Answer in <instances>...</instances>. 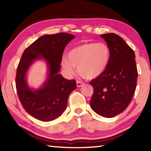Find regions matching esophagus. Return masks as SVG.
<instances>
[{
  "label": "esophagus",
  "instance_id": "1",
  "mask_svg": "<svg viewBox=\"0 0 151 151\" xmlns=\"http://www.w3.org/2000/svg\"><path fill=\"white\" fill-rule=\"evenodd\" d=\"M83 85H84V83L79 82V81H76V86H77V87L80 88V87H81V86H82Z\"/></svg>",
  "mask_w": 151,
  "mask_h": 151
}]
</instances>
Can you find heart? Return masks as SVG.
<instances>
[{"instance_id": "1", "label": "heart", "mask_w": 151, "mask_h": 151, "mask_svg": "<svg viewBox=\"0 0 151 151\" xmlns=\"http://www.w3.org/2000/svg\"><path fill=\"white\" fill-rule=\"evenodd\" d=\"M110 52L103 43H84L73 47L68 52V58L64 57L62 66L67 75L75 73V67L83 78L92 80L99 77L106 69Z\"/></svg>"}]
</instances>
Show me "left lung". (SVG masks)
<instances>
[{"label":"left lung","mask_w":151,"mask_h":151,"mask_svg":"<svg viewBox=\"0 0 151 151\" xmlns=\"http://www.w3.org/2000/svg\"><path fill=\"white\" fill-rule=\"evenodd\" d=\"M107 43L110 56L106 69L89 82L93 88L90 101L93 110L110 118L121 114L132 101L136 90L137 70L134 50L118 35H101Z\"/></svg>","instance_id":"obj_1"}]
</instances>
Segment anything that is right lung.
Segmentation results:
<instances>
[{
    "label": "right lung",
    "instance_id": "1",
    "mask_svg": "<svg viewBox=\"0 0 151 151\" xmlns=\"http://www.w3.org/2000/svg\"><path fill=\"white\" fill-rule=\"evenodd\" d=\"M72 34L61 32L45 35L27 47L17 66L15 84L22 107L33 117L50 121L65 110L70 93L76 88L75 80H67L59 74L64 49L75 38ZM43 59L48 69L47 77L39 89L27 85L26 74L35 60Z\"/></svg>",
    "mask_w": 151,
    "mask_h": 151
}]
</instances>
